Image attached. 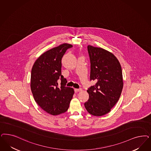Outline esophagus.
I'll use <instances>...</instances> for the list:
<instances>
[{
	"mask_svg": "<svg viewBox=\"0 0 151 151\" xmlns=\"http://www.w3.org/2000/svg\"><path fill=\"white\" fill-rule=\"evenodd\" d=\"M82 91V89H81V88H79V89H77V88H76V89H74V92L76 93L80 92V91Z\"/></svg>",
	"mask_w": 151,
	"mask_h": 151,
	"instance_id": "34e87169",
	"label": "esophagus"
}]
</instances>
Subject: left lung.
Here are the masks:
<instances>
[{"instance_id":"obj_1","label":"left lung","mask_w":151,"mask_h":151,"mask_svg":"<svg viewBox=\"0 0 151 151\" xmlns=\"http://www.w3.org/2000/svg\"><path fill=\"white\" fill-rule=\"evenodd\" d=\"M91 62L90 80L96 83L88 89L89 99L84 103L88 112L102 116L111 111L122 93L123 82L122 68L111 52L92 45L87 47Z\"/></svg>"}]
</instances>
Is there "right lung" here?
Returning <instances> with one entry per match:
<instances>
[{
	"label": "right lung",
	"instance_id": "1",
	"mask_svg": "<svg viewBox=\"0 0 151 151\" xmlns=\"http://www.w3.org/2000/svg\"><path fill=\"white\" fill-rule=\"evenodd\" d=\"M72 47L64 43L49 50L37 59L32 69L30 88L35 101L53 116L66 112L73 97L74 90L65 86L67 81L61 73L62 58Z\"/></svg>",
	"mask_w": 151,
	"mask_h": 151
}]
</instances>
